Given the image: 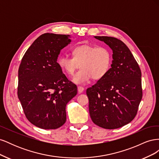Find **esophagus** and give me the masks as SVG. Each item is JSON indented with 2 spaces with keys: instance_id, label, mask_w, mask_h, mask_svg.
Listing matches in <instances>:
<instances>
[{
  "instance_id": "34e87169",
  "label": "esophagus",
  "mask_w": 159,
  "mask_h": 159,
  "mask_svg": "<svg viewBox=\"0 0 159 159\" xmlns=\"http://www.w3.org/2000/svg\"><path fill=\"white\" fill-rule=\"evenodd\" d=\"M84 91V88L83 87H81V86H78V91L79 93H82Z\"/></svg>"
}]
</instances>
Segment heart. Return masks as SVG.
I'll return each mask as SVG.
<instances>
[{
  "label": "heart",
  "instance_id": "obj_1",
  "mask_svg": "<svg viewBox=\"0 0 159 159\" xmlns=\"http://www.w3.org/2000/svg\"><path fill=\"white\" fill-rule=\"evenodd\" d=\"M73 57L60 55L57 60V65L68 75L74 74L72 81L78 85L88 83L91 78L99 80L107 74L112 62V55L106 47H98L91 44L75 46L71 51Z\"/></svg>",
  "mask_w": 159,
  "mask_h": 159
}]
</instances>
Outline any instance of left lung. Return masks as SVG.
Returning <instances> with one entry per match:
<instances>
[{"mask_svg":"<svg viewBox=\"0 0 159 159\" xmlns=\"http://www.w3.org/2000/svg\"><path fill=\"white\" fill-rule=\"evenodd\" d=\"M113 52L107 74L86 91L92 121L107 129L120 128L136 116L143 92L141 71L129 48L116 38L94 36Z\"/></svg>","mask_w":159,"mask_h":159,"instance_id":"obj_1","label":"left lung"}]
</instances>
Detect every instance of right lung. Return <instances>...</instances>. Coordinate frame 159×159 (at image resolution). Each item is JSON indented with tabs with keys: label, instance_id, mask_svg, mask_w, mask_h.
Wrapping results in <instances>:
<instances>
[{
	"label": "right lung",
	"instance_id": "1",
	"mask_svg": "<svg viewBox=\"0 0 159 159\" xmlns=\"http://www.w3.org/2000/svg\"><path fill=\"white\" fill-rule=\"evenodd\" d=\"M71 36L45 33L24 55L18 69V97L26 118L43 129H56L66 121V105L77 94V86L57 65L61 50Z\"/></svg>",
	"mask_w": 159,
	"mask_h": 159
}]
</instances>
